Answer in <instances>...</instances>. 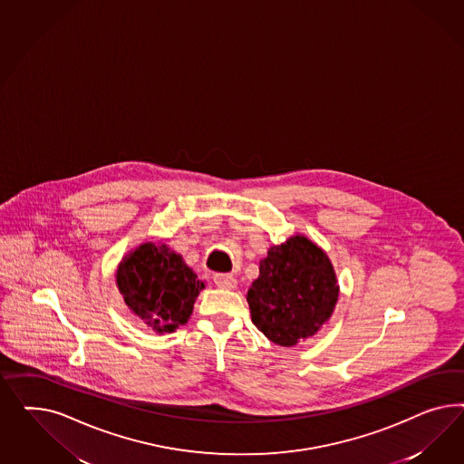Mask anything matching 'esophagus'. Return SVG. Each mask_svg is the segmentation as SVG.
Instances as JSON below:
<instances>
[{
    "mask_svg": "<svg viewBox=\"0 0 464 464\" xmlns=\"http://www.w3.org/2000/svg\"><path fill=\"white\" fill-rule=\"evenodd\" d=\"M214 284L221 289H235L237 287V279L231 274H216L214 276Z\"/></svg>",
    "mask_w": 464,
    "mask_h": 464,
    "instance_id": "esophagus-1",
    "label": "esophagus"
}]
</instances>
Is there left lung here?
Masks as SVG:
<instances>
[{"label": "left lung", "mask_w": 464, "mask_h": 464, "mask_svg": "<svg viewBox=\"0 0 464 464\" xmlns=\"http://www.w3.org/2000/svg\"><path fill=\"white\" fill-rule=\"evenodd\" d=\"M337 299L330 258L303 235L268 250L246 295L253 324L282 347L313 337L332 316Z\"/></svg>", "instance_id": "obj_1"}]
</instances>
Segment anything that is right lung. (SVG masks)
Listing matches in <instances>:
<instances>
[{
  "label": "right lung",
  "instance_id": "1",
  "mask_svg": "<svg viewBox=\"0 0 464 464\" xmlns=\"http://www.w3.org/2000/svg\"><path fill=\"white\" fill-rule=\"evenodd\" d=\"M115 277L127 308L156 334H169L187 324L197 295L206 287L182 255L155 243H142L126 255Z\"/></svg>",
  "mask_w": 464,
  "mask_h": 464
}]
</instances>
